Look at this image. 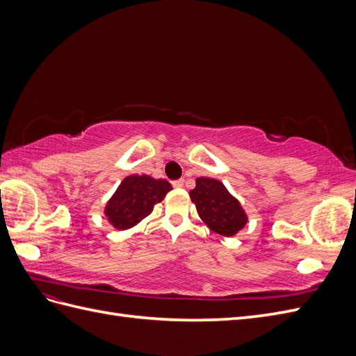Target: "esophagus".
I'll return each mask as SVG.
<instances>
[{"mask_svg":"<svg viewBox=\"0 0 356 356\" xmlns=\"http://www.w3.org/2000/svg\"><path fill=\"white\" fill-rule=\"evenodd\" d=\"M172 186H174L175 188H181V187H184V179H177V181L172 182Z\"/></svg>","mask_w":356,"mask_h":356,"instance_id":"34e87169","label":"esophagus"}]
</instances>
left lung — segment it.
<instances>
[{
  "label": "left lung",
  "instance_id": "8db88e82",
  "mask_svg": "<svg viewBox=\"0 0 356 356\" xmlns=\"http://www.w3.org/2000/svg\"><path fill=\"white\" fill-rule=\"evenodd\" d=\"M190 199L196 204L202 221L225 238L238 234L248 222V215L241 202L230 195L221 181L200 177L196 187L190 190Z\"/></svg>",
  "mask_w": 356,
  "mask_h": 356
}]
</instances>
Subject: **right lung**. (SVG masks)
<instances>
[{"instance_id":"1","label":"right lung","mask_w":356,"mask_h":356,"mask_svg":"<svg viewBox=\"0 0 356 356\" xmlns=\"http://www.w3.org/2000/svg\"><path fill=\"white\" fill-rule=\"evenodd\" d=\"M170 190L172 186L166 179L129 175L106 202L104 215L117 230L132 229L153 212L154 204L163 200Z\"/></svg>"}]
</instances>
